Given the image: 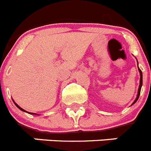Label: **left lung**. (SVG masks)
I'll return each instance as SVG.
<instances>
[{
	"label": "left lung",
	"instance_id": "8db88e82",
	"mask_svg": "<svg viewBox=\"0 0 151 151\" xmlns=\"http://www.w3.org/2000/svg\"><path fill=\"white\" fill-rule=\"evenodd\" d=\"M137 62H138V61H137ZM138 70H139V73H140V84H139V87H138V94H137V97H136V99H135V101H134V102L132 103V104H134L137 101H138V98H139V96H140V92H141V89H142V82H143V81H142V70H141V69L138 68Z\"/></svg>",
	"mask_w": 151,
	"mask_h": 151
}]
</instances>
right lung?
<instances>
[{"label": "right lung", "instance_id": "add662e5", "mask_svg": "<svg viewBox=\"0 0 151 151\" xmlns=\"http://www.w3.org/2000/svg\"><path fill=\"white\" fill-rule=\"evenodd\" d=\"M13 102H14V104H16V107H17V108H18L19 109H20V110H21L22 111H24V112H26V113H28V114H35V115H38V114H35V113H30V112H28V111H25V110H24V109H22V108H20L18 104H16V103L15 102V101H13Z\"/></svg>", "mask_w": 151, "mask_h": 151}]
</instances>
